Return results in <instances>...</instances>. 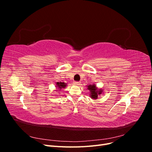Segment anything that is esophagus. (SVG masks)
Returning <instances> with one entry per match:
<instances>
[{
    "instance_id": "1",
    "label": "esophagus",
    "mask_w": 152,
    "mask_h": 152,
    "mask_svg": "<svg viewBox=\"0 0 152 152\" xmlns=\"http://www.w3.org/2000/svg\"><path fill=\"white\" fill-rule=\"evenodd\" d=\"M80 82H74V85L75 86H79L80 85Z\"/></svg>"
}]
</instances>
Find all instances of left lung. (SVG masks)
I'll list each match as a JSON object with an SVG mask.
<instances>
[{
	"instance_id": "obj_1",
	"label": "left lung",
	"mask_w": 152,
	"mask_h": 152,
	"mask_svg": "<svg viewBox=\"0 0 152 152\" xmlns=\"http://www.w3.org/2000/svg\"><path fill=\"white\" fill-rule=\"evenodd\" d=\"M87 86V89L90 91V98L93 99H98V96L102 94L103 90L98 89L96 84H89Z\"/></svg>"
}]
</instances>
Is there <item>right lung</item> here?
Masks as SVG:
<instances>
[{
	"instance_id": "right-lung-1",
	"label": "right lung",
	"mask_w": 152,
	"mask_h": 152,
	"mask_svg": "<svg viewBox=\"0 0 152 152\" xmlns=\"http://www.w3.org/2000/svg\"><path fill=\"white\" fill-rule=\"evenodd\" d=\"M67 84L65 83V82H56V89L58 91L61 90L63 88H65L66 87Z\"/></svg>"
}]
</instances>
